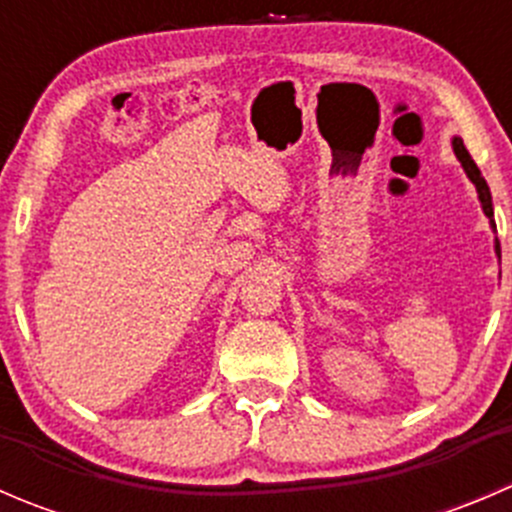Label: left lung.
Listing matches in <instances>:
<instances>
[{
	"instance_id": "8db88e82",
	"label": "left lung",
	"mask_w": 512,
	"mask_h": 512,
	"mask_svg": "<svg viewBox=\"0 0 512 512\" xmlns=\"http://www.w3.org/2000/svg\"><path fill=\"white\" fill-rule=\"evenodd\" d=\"M453 153H456V158L461 160L463 170H466V175H468V178H471V183L476 185L478 200H480V205H483V213L488 215L490 227H495V220H493V198H490V188H488V183H485L483 175H480L478 165L473 163L471 153H468L466 146H463L461 138H453ZM495 252H498V257H500V245H498V242H495Z\"/></svg>"
}]
</instances>
